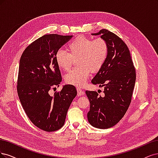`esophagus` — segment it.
Returning <instances> with one entry per match:
<instances>
[{
	"instance_id": "obj_1",
	"label": "esophagus",
	"mask_w": 158,
	"mask_h": 158,
	"mask_svg": "<svg viewBox=\"0 0 158 158\" xmlns=\"http://www.w3.org/2000/svg\"><path fill=\"white\" fill-rule=\"evenodd\" d=\"M77 95L78 96H81V95L84 94V92L80 88H77Z\"/></svg>"
}]
</instances>
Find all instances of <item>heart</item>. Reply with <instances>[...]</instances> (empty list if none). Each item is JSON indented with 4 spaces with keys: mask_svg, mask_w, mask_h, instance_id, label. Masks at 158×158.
Instances as JSON below:
<instances>
[{
    "mask_svg": "<svg viewBox=\"0 0 158 158\" xmlns=\"http://www.w3.org/2000/svg\"><path fill=\"white\" fill-rule=\"evenodd\" d=\"M68 48L69 53L59 50L55 59L58 67L68 72L77 60L78 68L65 75L66 83L81 87L85 85L90 72L96 73L102 68L108 58L109 47L108 43L102 38L93 39L79 35L71 41Z\"/></svg>",
    "mask_w": 158,
    "mask_h": 158,
    "instance_id": "obj_1",
    "label": "heart"
}]
</instances>
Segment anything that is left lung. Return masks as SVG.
<instances>
[{
  "instance_id": "8db88e82",
  "label": "left lung",
  "mask_w": 158,
  "mask_h": 158,
  "mask_svg": "<svg viewBox=\"0 0 158 158\" xmlns=\"http://www.w3.org/2000/svg\"><path fill=\"white\" fill-rule=\"evenodd\" d=\"M94 35L108 43L109 50L106 62L92 80L93 84L104 86V94L86 90L90 101L87 114L89 123L98 129H108L122 119L131 102L136 81V70L130 51L118 35L101 29Z\"/></svg>"
}]
</instances>
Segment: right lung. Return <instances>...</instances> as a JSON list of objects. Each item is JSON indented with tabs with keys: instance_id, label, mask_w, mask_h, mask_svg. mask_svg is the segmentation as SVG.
Returning a JSON list of instances; mask_svg holds the SVG:
<instances>
[{
	"instance_id": "add662e5",
	"label": "right lung",
	"mask_w": 158,
	"mask_h": 158,
	"mask_svg": "<svg viewBox=\"0 0 158 158\" xmlns=\"http://www.w3.org/2000/svg\"><path fill=\"white\" fill-rule=\"evenodd\" d=\"M73 35L46 34L24 50L19 60L17 91L28 118L47 132L60 129L64 124L69 106L77 95L73 85L50 95L49 90L62 81L55 55Z\"/></svg>"
}]
</instances>
